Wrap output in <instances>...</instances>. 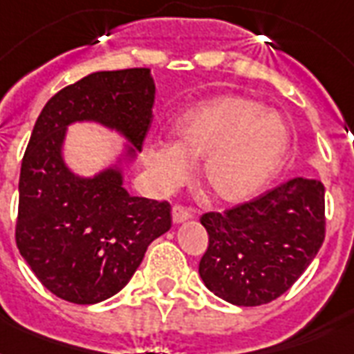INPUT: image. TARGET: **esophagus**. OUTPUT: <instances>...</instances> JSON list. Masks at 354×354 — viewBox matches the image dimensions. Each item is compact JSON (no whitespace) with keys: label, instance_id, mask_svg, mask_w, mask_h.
Instances as JSON below:
<instances>
[{"label":"esophagus","instance_id":"34e87169","mask_svg":"<svg viewBox=\"0 0 354 354\" xmlns=\"http://www.w3.org/2000/svg\"><path fill=\"white\" fill-rule=\"evenodd\" d=\"M191 216V213H189L185 207H182V205H174L172 207V222L174 224H182V222H185Z\"/></svg>","mask_w":354,"mask_h":354}]
</instances>
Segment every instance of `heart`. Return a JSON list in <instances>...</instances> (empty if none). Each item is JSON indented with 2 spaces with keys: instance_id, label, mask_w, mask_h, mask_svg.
<instances>
[{
  "instance_id": "heart-1",
  "label": "heart",
  "mask_w": 354,
  "mask_h": 354,
  "mask_svg": "<svg viewBox=\"0 0 354 354\" xmlns=\"http://www.w3.org/2000/svg\"><path fill=\"white\" fill-rule=\"evenodd\" d=\"M176 143H154L145 165L160 191L187 182L204 160L202 182L216 200L242 204L257 196L290 149L288 122L263 102L226 95L202 102L174 122Z\"/></svg>"
}]
</instances>
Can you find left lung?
I'll list each match as a JSON object with an SVG mask.
<instances>
[{
    "label": "left lung",
    "mask_w": 354,
    "mask_h": 354,
    "mask_svg": "<svg viewBox=\"0 0 354 354\" xmlns=\"http://www.w3.org/2000/svg\"><path fill=\"white\" fill-rule=\"evenodd\" d=\"M209 246L198 274L239 307L277 299L313 263L325 239V187L296 176L248 204L200 218Z\"/></svg>",
    "instance_id": "left-lung-1"
}]
</instances>
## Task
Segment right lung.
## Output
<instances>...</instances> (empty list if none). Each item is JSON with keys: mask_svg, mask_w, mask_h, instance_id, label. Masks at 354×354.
<instances>
[{"mask_svg": "<svg viewBox=\"0 0 354 354\" xmlns=\"http://www.w3.org/2000/svg\"><path fill=\"white\" fill-rule=\"evenodd\" d=\"M154 97L150 69L97 71L53 95L36 119L19 172L16 244L60 299L93 305L118 294L150 242L171 230V205L124 189V169L141 152ZM75 122H95L125 139L118 158L93 177L65 161Z\"/></svg>", "mask_w": 354, "mask_h": 354, "instance_id": "right-lung-1", "label": "right lung"}]
</instances>
